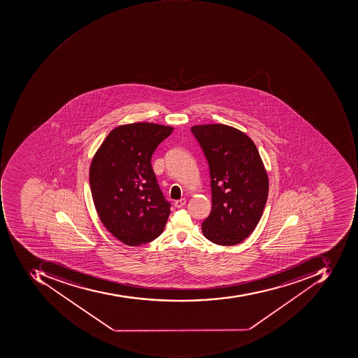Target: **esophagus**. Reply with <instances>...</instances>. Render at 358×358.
<instances>
[{
  "label": "esophagus",
  "instance_id": "1",
  "mask_svg": "<svg viewBox=\"0 0 358 358\" xmlns=\"http://www.w3.org/2000/svg\"><path fill=\"white\" fill-rule=\"evenodd\" d=\"M185 203H186V199H180V200H176V201H174V206H176V208H182V206H185Z\"/></svg>",
  "mask_w": 358,
  "mask_h": 358
}]
</instances>
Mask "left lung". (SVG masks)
Wrapping results in <instances>:
<instances>
[{"instance_id": "8db88e82", "label": "left lung", "mask_w": 358, "mask_h": 358, "mask_svg": "<svg viewBox=\"0 0 358 358\" xmlns=\"http://www.w3.org/2000/svg\"><path fill=\"white\" fill-rule=\"evenodd\" d=\"M210 170L212 210L202 232L218 245H236L250 236L264 213L269 180L255 144L226 124L192 129Z\"/></svg>"}]
</instances>
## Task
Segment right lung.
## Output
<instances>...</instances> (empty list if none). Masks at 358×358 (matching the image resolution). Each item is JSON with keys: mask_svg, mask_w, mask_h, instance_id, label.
<instances>
[{"mask_svg": "<svg viewBox=\"0 0 358 358\" xmlns=\"http://www.w3.org/2000/svg\"><path fill=\"white\" fill-rule=\"evenodd\" d=\"M172 131L150 122L117 127L92 159L89 182L99 217L127 245L148 243L166 227L171 203L157 182L152 156Z\"/></svg>", "mask_w": 358, "mask_h": 358, "instance_id": "obj_1", "label": "right lung"}]
</instances>
